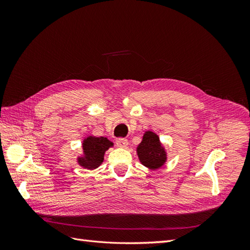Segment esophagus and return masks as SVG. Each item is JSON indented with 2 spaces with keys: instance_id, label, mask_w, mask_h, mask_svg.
Returning <instances> with one entry per match:
<instances>
[{
  "instance_id": "34e87169",
  "label": "esophagus",
  "mask_w": 250,
  "mask_h": 250,
  "mask_svg": "<svg viewBox=\"0 0 250 250\" xmlns=\"http://www.w3.org/2000/svg\"><path fill=\"white\" fill-rule=\"evenodd\" d=\"M116 144H117V146H118V147L125 148V147H127V145H128V141H127V139L119 138V139H117Z\"/></svg>"
}]
</instances>
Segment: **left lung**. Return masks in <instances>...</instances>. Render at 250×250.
I'll list each match as a JSON object with an SVG mask.
<instances>
[{
    "instance_id": "1",
    "label": "left lung",
    "mask_w": 250,
    "mask_h": 250,
    "mask_svg": "<svg viewBox=\"0 0 250 250\" xmlns=\"http://www.w3.org/2000/svg\"><path fill=\"white\" fill-rule=\"evenodd\" d=\"M140 162L151 170L161 168L167 161V153L162 146L158 135L152 131L144 133L143 141L137 148Z\"/></svg>"
}]
</instances>
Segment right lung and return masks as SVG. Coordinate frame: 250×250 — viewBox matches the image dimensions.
Listing matches in <instances>:
<instances>
[{"instance_id": "right-lung-1", "label": "right lung", "mask_w": 250, "mask_h": 250, "mask_svg": "<svg viewBox=\"0 0 250 250\" xmlns=\"http://www.w3.org/2000/svg\"><path fill=\"white\" fill-rule=\"evenodd\" d=\"M113 146L106 138L87 137L82 143L83 156L78 158V163L83 168L93 170L103 163L105 151Z\"/></svg>"}]
</instances>
